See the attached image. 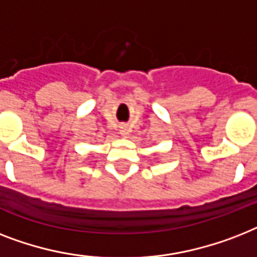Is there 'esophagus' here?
Returning a JSON list of instances; mask_svg holds the SVG:
<instances>
[{
  "label": "esophagus",
  "instance_id": "esophagus-1",
  "mask_svg": "<svg viewBox=\"0 0 257 257\" xmlns=\"http://www.w3.org/2000/svg\"><path fill=\"white\" fill-rule=\"evenodd\" d=\"M118 131H120V135L124 136V137H128L129 133H131V129H129V126L125 124L120 125V129H118Z\"/></svg>",
  "mask_w": 257,
  "mask_h": 257
}]
</instances>
